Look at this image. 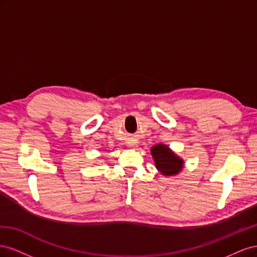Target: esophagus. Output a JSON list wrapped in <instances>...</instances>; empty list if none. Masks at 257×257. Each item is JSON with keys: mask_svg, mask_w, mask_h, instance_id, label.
<instances>
[{"mask_svg": "<svg viewBox=\"0 0 257 257\" xmlns=\"http://www.w3.org/2000/svg\"><path fill=\"white\" fill-rule=\"evenodd\" d=\"M127 146L130 148H132V149H135L136 147H138V143H137V141H135V139H131V141L127 142Z\"/></svg>", "mask_w": 257, "mask_h": 257, "instance_id": "esophagus-1", "label": "esophagus"}]
</instances>
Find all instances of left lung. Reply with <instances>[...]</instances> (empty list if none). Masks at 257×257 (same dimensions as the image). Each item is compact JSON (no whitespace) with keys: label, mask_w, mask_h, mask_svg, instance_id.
<instances>
[{"label":"left lung","mask_w":257,"mask_h":257,"mask_svg":"<svg viewBox=\"0 0 257 257\" xmlns=\"http://www.w3.org/2000/svg\"><path fill=\"white\" fill-rule=\"evenodd\" d=\"M150 151L155 167H157V169L163 176H176L183 169V159L176 154L167 145H154L153 147H151Z\"/></svg>","instance_id":"obj_1"}]
</instances>
